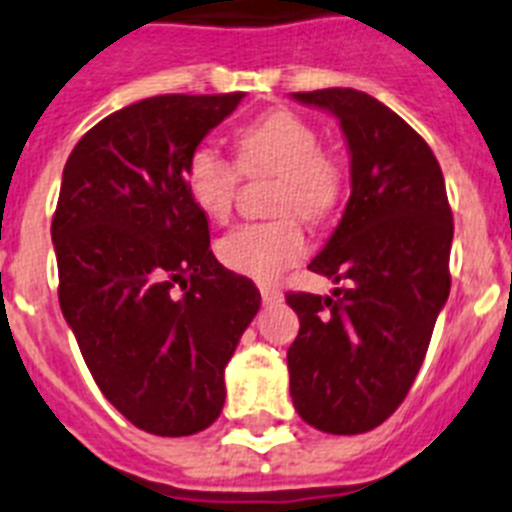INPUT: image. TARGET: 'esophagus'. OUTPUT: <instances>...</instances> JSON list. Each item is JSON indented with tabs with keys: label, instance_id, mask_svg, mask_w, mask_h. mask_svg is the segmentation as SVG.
<instances>
[{
	"label": "esophagus",
	"instance_id": "obj_1",
	"mask_svg": "<svg viewBox=\"0 0 512 512\" xmlns=\"http://www.w3.org/2000/svg\"><path fill=\"white\" fill-rule=\"evenodd\" d=\"M261 300H264L266 305H274V303H282V290L274 285H264L261 287Z\"/></svg>",
	"mask_w": 512,
	"mask_h": 512
}]
</instances>
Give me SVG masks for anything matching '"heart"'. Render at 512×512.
Returning a JSON list of instances; mask_svg holds the SVG:
<instances>
[{
	"instance_id": "obj_1",
	"label": "heart",
	"mask_w": 512,
	"mask_h": 512,
	"mask_svg": "<svg viewBox=\"0 0 512 512\" xmlns=\"http://www.w3.org/2000/svg\"><path fill=\"white\" fill-rule=\"evenodd\" d=\"M238 169L212 144H196L183 165V181L196 207L212 220H225L233 209L240 170L274 173V212H285L269 222L235 227L217 246L222 264L243 277L272 282L287 266L303 259V220L318 222L329 217L342 199L344 176L334 157L321 152L318 131L298 113L274 111L243 126L235 137Z\"/></svg>"
}]
</instances>
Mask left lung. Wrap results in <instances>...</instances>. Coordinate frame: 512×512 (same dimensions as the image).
<instances>
[{
	"label": "left lung",
	"instance_id": "1",
	"mask_svg": "<svg viewBox=\"0 0 512 512\" xmlns=\"http://www.w3.org/2000/svg\"><path fill=\"white\" fill-rule=\"evenodd\" d=\"M339 119L352 194L308 269L331 295L287 292L300 331L287 349L292 404L331 435L386 422L412 388L451 292L453 214L443 170L412 126L352 87L292 93Z\"/></svg>",
	"mask_w": 512,
	"mask_h": 512
}]
</instances>
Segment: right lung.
Wrapping results in <instances>:
<instances>
[{
    "mask_svg": "<svg viewBox=\"0 0 512 512\" xmlns=\"http://www.w3.org/2000/svg\"><path fill=\"white\" fill-rule=\"evenodd\" d=\"M243 93L157 95L111 113L69 155L51 222L59 305L95 383L160 438L204 430L261 295L209 251L183 165Z\"/></svg>",
    "mask_w": 512,
    "mask_h": 512,
    "instance_id": "1",
    "label": "right lung"
}]
</instances>
